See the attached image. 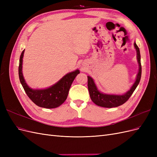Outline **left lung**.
<instances>
[{
    "label": "left lung",
    "mask_w": 157,
    "mask_h": 157,
    "mask_svg": "<svg viewBox=\"0 0 157 157\" xmlns=\"http://www.w3.org/2000/svg\"><path fill=\"white\" fill-rule=\"evenodd\" d=\"M134 47L136 49L137 52V61L139 63V71L137 75V78L136 80V82H134V85L132 86L129 91L127 92L124 95H109V94H104L101 93L99 90L97 89V87L95 84L93 79L88 76V91L90 94V98H91L92 101L96 104L97 105L103 107H107V108H111V107H116L118 106H120L122 104H124L126 102L128 99L130 98L133 92L137 88V85L139 84L141 76V56H140V52L138 46H137L136 42L134 43Z\"/></svg>",
    "instance_id": "8db88e82"
}]
</instances>
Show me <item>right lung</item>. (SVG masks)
I'll use <instances>...</instances> for the list:
<instances>
[{
	"mask_svg": "<svg viewBox=\"0 0 157 157\" xmlns=\"http://www.w3.org/2000/svg\"><path fill=\"white\" fill-rule=\"evenodd\" d=\"M24 50H23L20 56L18 71L20 82L27 96L33 103L40 107L52 109L59 107L67 99L70 87L76 76L79 74V70H76L65 75L58 82L48 88L33 90L27 86L22 74V61Z\"/></svg>",
	"mask_w": 157,
	"mask_h": 157,
	"instance_id": "right-lung-1",
	"label": "right lung"
}]
</instances>
